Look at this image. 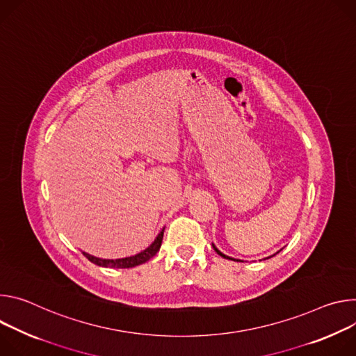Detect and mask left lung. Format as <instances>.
Masks as SVG:
<instances>
[{
  "label": "left lung",
  "mask_w": 356,
  "mask_h": 356,
  "mask_svg": "<svg viewBox=\"0 0 356 356\" xmlns=\"http://www.w3.org/2000/svg\"><path fill=\"white\" fill-rule=\"evenodd\" d=\"M212 246H213V249H215V252H216V253H218V254H219V256H222V257H223V259H229V260H233V261H242V260H236V259H233V257H229V256H226V254H223V253H222V252H220V250H218V249H216V246H215V245H212Z\"/></svg>",
  "instance_id": "obj_1"
}]
</instances>
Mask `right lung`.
Wrapping results in <instances>:
<instances>
[{
    "instance_id": "add662e5",
    "label": "right lung",
    "mask_w": 356,
    "mask_h": 356,
    "mask_svg": "<svg viewBox=\"0 0 356 356\" xmlns=\"http://www.w3.org/2000/svg\"><path fill=\"white\" fill-rule=\"evenodd\" d=\"M163 236H164V229L160 232V234L156 236L155 241L141 253L131 256V257H124V259H115V260H110V259H99L95 257L89 253L83 252V256H86L92 263L102 266V267H111V268H130V267H136L138 264H143L145 261H148L152 256L156 254V252L160 250L161 243H163Z\"/></svg>"
}]
</instances>
